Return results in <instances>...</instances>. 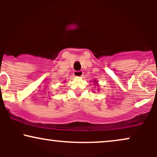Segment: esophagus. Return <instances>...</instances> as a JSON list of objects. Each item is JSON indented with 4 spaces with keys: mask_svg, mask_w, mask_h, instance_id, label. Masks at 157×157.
I'll return each instance as SVG.
<instances>
[{
    "mask_svg": "<svg viewBox=\"0 0 157 157\" xmlns=\"http://www.w3.org/2000/svg\"><path fill=\"white\" fill-rule=\"evenodd\" d=\"M74 76L75 77H80L82 76V75H83V72H82V71H75L73 73Z\"/></svg>",
    "mask_w": 157,
    "mask_h": 157,
    "instance_id": "obj_1",
    "label": "esophagus"
}]
</instances>
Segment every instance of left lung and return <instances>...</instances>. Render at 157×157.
I'll return each mask as SVG.
<instances>
[{
	"mask_svg": "<svg viewBox=\"0 0 157 157\" xmlns=\"http://www.w3.org/2000/svg\"><path fill=\"white\" fill-rule=\"evenodd\" d=\"M94 82H97V81H95V80H94Z\"/></svg>",
	"mask_w": 157,
	"mask_h": 157,
	"instance_id": "8db88e82",
	"label": "left lung"
}]
</instances>
